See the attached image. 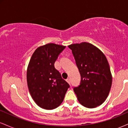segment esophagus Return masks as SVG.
I'll list each match as a JSON object with an SVG mask.
<instances>
[{
  "label": "esophagus",
  "instance_id": "34e87169",
  "mask_svg": "<svg viewBox=\"0 0 128 128\" xmlns=\"http://www.w3.org/2000/svg\"><path fill=\"white\" fill-rule=\"evenodd\" d=\"M66 81H67V82H68L69 84H70V78H67V79H66Z\"/></svg>",
  "mask_w": 128,
  "mask_h": 128
}]
</instances>
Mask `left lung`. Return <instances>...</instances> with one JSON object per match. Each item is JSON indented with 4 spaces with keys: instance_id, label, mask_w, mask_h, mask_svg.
<instances>
[{
    "instance_id": "left-lung-1",
    "label": "left lung",
    "mask_w": 128,
    "mask_h": 128,
    "mask_svg": "<svg viewBox=\"0 0 128 128\" xmlns=\"http://www.w3.org/2000/svg\"><path fill=\"white\" fill-rule=\"evenodd\" d=\"M80 73V85L73 88L84 106L96 108L105 102L112 85L109 64L100 50L86 42L68 46Z\"/></svg>"
}]
</instances>
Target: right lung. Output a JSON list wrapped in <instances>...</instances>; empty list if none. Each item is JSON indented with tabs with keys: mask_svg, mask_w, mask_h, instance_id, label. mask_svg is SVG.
Listing matches in <instances>:
<instances>
[{
	"mask_svg": "<svg viewBox=\"0 0 128 128\" xmlns=\"http://www.w3.org/2000/svg\"><path fill=\"white\" fill-rule=\"evenodd\" d=\"M66 46L49 43L38 47L27 69L29 92L38 106L53 110L61 105L70 86L55 68V62Z\"/></svg>",
	"mask_w": 128,
	"mask_h": 128,
	"instance_id": "right-lung-1",
	"label": "right lung"
}]
</instances>
